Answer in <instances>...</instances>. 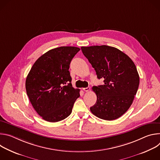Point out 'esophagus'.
Masks as SVG:
<instances>
[{"label":"esophagus","instance_id":"esophagus-1","mask_svg":"<svg viewBox=\"0 0 160 160\" xmlns=\"http://www.w3.org/2000/svg\"><path fill=\"white\" fill-rule=\"evenodd\" d=\"M90 87H86V88H83V90L84 91H85V92H88V91L90 90Z\"/></svg>","mask_w":160,"mask_h":160}]
</instances>
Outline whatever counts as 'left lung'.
<instances>
[{
  "instance_id": "obj_1",
  "label": "left lung",
  "mask_w": 160,
  "mask_h": 160,
  "mask_svg": "<svg viewBox=\"0 0 160 160\" xmlns=\"http://www.w3.org/2000/svg\"><path fill=\"white\" fill-rule=\"evenodd\" d=\"M81 49L104 83L92 87L97 101L90 107L91 112L105 120L120 118L130 107L139 88V76L134 62L119 49L108 45Z\"/></svg>"
}]
</instances>
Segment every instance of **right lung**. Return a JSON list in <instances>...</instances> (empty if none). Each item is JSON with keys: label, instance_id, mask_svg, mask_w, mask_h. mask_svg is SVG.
Returning <instances> with one entry per match:
<instances>
[{"label": "right lung", "instance_id": "1", "mask_svg": "<svg viewBox=\"0 0 160 160\" xmlns=\"http://www.w3.org/2000/svg\"><path fill=\"white\" fill-rule=\"evenodd\" d=\"M80 48L64 46L51 49L33 64L27 77V94L35 110L49 122H57L72 113L80 97L72 87L70 62Z\"/></svg>", "mask_w": 160, "mask_h": 160}]
</instances>
